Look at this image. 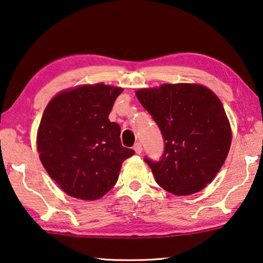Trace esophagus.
Here are the masks:
<instances>
[{"mask_svg": "<svg viewBox=\"0 0 263 263\" xmlns=\"http://www.w3.org/2000/svg\"><path fill=\"white\" fill-rule=\"evenodd\" d=\"M133 148H134V151H135L136 154H140L141 152H142V146H141L140 142H136Z\"/></svg>", "mask_w": 263, "mask_h": 263, "instance_id": "34e87169", "label": "esophagus"}]
</instances>
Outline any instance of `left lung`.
<instances>
[{"label": "left lung", "mask_w": 263, "mask_h": 263, "mask_svg": "<svg viewBox=\"0 0 263 263\" xmlns=\"http://www.w3.org/2000/svg\"><path fill=\"white\" fill-rule=\"evenodd\" d=\"M136 97L163 138L159 161L144 158L155 181L177 196L193 195L214 180L226 161L231 129L219 98L198 84L141 89Z\"/></svg>", "instance_id": "1"}]
</instances>
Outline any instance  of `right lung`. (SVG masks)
Listing matches in <instances>:
<instances>
[{
    "label": "right lung",
    "mask_w": 263,
    "mask_h": 263,
    "mask_svg": "<svg viewBox=\"0 0 263 263\" xmlns=\"http://www.w3.org/2000/svg\"><path fill=\"white\" fill-rule=\"evenodd\" d=\"M120 87L83 85L57 95L47 104L37 130L40 160L68 196L83 200L103 197L119 179L121 165L135 152L121 143V127L110 122Z\"/></svg>",
    "instance_id": "right-lung-1"
}]
</instances>
